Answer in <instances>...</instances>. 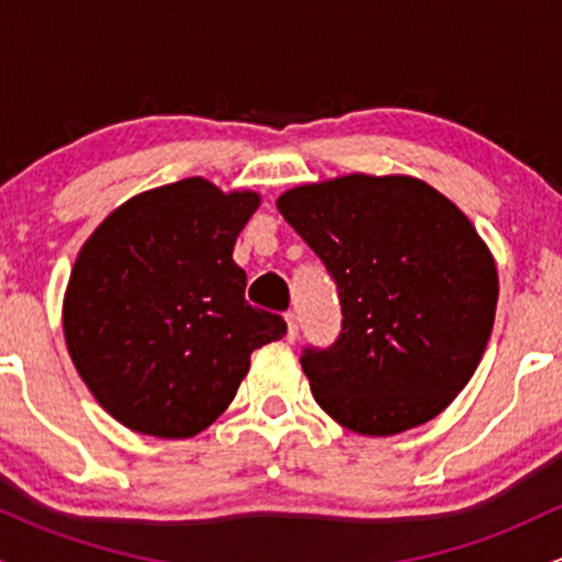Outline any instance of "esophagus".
<instances>
[{
  "instance_id": "1",
  "label": "esophagus",
  "mask_w": 562,
  "mask_h": 562,
  "mask_svg": "<svg viewBox=\"0 0 562 562\" xmlns=\"http://www.w3.org/2000/svg\"><path fill=\"white\" fill-rule=\"evenodd\" d=\"M285 319H288V340H295L299 338V317H295V312H288Z\"/></svg>"
}]
</instances>
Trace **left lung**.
Here are the masks:
<instances>
[{
	"instance_id": "8db88e82",
	"label": "left lung",
	"mask_w": 562,
	"mask_h": 562,
	"mask_svg": "<svg viewBox=\"0 0 562 562\" xmlns=\"http://www.w3.org/2000/svg\"><path fill=\"white\" fill-rule=\"evenodd\" d=\"M277 209L338 285L340 335L301 353L317 404L362 436L434 420L494 327L496 263L470 218L420 179L367 173L293 187Z\"/></svg>"
}]
</instances>
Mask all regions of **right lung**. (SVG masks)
<instances>
[{
	"instance_id": "obj_1",
	"label": "right lung",
	"mask_w": 562,
	"mask_h": 562,
	"mask_svg": "<svg viewBox=\"0 0 562 562\" xmlns=\"http://www.w3.org/2000/svg\"><path fill=\"white\" fill-rule=\"evenodd\" d=\"M256 192L192 177L134 195L83 243L63 301L68 353L126 428L190 438L232 404L280 314L245 301L232 250Z\"/></svg>"
}]
</instances>
